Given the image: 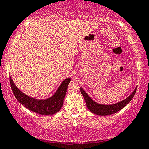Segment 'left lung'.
Returning a JSON list of instances; mask_svg holds the SVG:
<instances>
[{
	"mask_svg": "<svg viewBox=\"0 0 149 149\" xmlns=\"http://www.w3.org/2000/svg\"><path fill=\"white\" fill-rule=\"evenodd\" d=\"M136 89L137 88L134 89V91L132 92V94L129 97H127V98L124 100L112 105H103L97 104L93 101L92 99H91L90 97L85 93V91L81 87L80 88V90L83 97H84L87 108H88V109L91 113L96 114L97 115H110L117 113L118 111L121 110L123 107H125L131 101V100L133 98L134 95L136 93Z\"/></svg>",
	"mask_w": 149,
	"mask_h": 149,
	"instance_id": "obj_1",
	"label": "left lung"
}]
</instances>
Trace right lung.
Segmentation results:
<instances>
[{"label":"right lung","mask_w":149,"mask_h":149,"mask_svg":"<svg viewBox=\"0 0 149 149\" xmlns=\"http://www.w3.org/2000/svg\"><path fill=\"white\" fill-rule=\"evenodd\" d=\"M9 81L12 91L19 103L34 113L42 115H54L60 111L70 79H66L63 81L56 93L46 100H37L28 96L17 88L11 77H9Z\"/></svg>","instance_id":"add662e5"}]
</instances>
